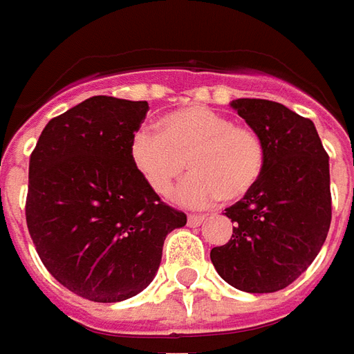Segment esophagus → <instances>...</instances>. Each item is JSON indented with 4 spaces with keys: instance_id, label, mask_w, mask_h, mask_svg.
Returning a JSON list of instances; mask_svg holds the SVG:
<instances>
[{
    "instance_id": "obj_1",
    "label": "esophagus",
    "mask_w": 354,
    "mask_h": 354,
    "mask_svg": "<svg viewBox=\"0 0 354 354\" xmlns=\"http://www.w3.org/2000/svg\"><path fill=\"white\" fill-rule=\"evenodd\" d=\"M205 221V215H198V213H190L189 215V225L190 227H198Z\"/></svg>"
}]
</instances>
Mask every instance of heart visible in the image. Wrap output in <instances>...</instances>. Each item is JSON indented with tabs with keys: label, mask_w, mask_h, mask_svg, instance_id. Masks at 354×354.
<instances>
[{
	"label": "heart",
	"mask_w": 354,
	"mask_h": 354,
	"mask_svg": "<svg viewBox=\"0 0 354 354\" xmlns=\"http://www.w3.org/2000/svg\"><path fill=\"white\" fill-rule=\"evenodd\" d=\"M133 167L152 192L165 196L187 169L177 190L183 204L207 207L240 202L259 187L267 167V147L250 125L215 110L190 104L160 118L158 133L141 127L129 141Z\"/></svg>",
	"instance_id": "1"
}]
</instances>
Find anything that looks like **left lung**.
<instances>
[{"label": "left lung", "instance_id": "left-lung-1", "mask_svg": "<svg viewBox=\"0 0 354 354\" xmlns=\"http://www.w3.org/2000/svg\"><path fill=\"white\" fill-rule=\"evenodd\" d=\"M230 106L263 137L267 167L259 187L225 209L234 223L232 236L209 257L236 290L278 292L307 270L328 236V154L309 118L280 102L236 99Z\"/></svg>", "mask_w": 354, "mask_h": 354}]
</instances>
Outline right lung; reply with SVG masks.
<instances>
[{
  "instance_id": "right-lung-1",
  "label": "right lung",
  "mask_w": 354,
  "mask_h": 354,
  "mask_svg": "<svg viewBox=\"0 0 354 354\" xmlns=\"http://www.w3.org/2000/svg\"><path fill=\"white\" fill-rule=\"evenodd\" d=\"M147 101L97 95L49 120L30 154L26 225L64 288L124 301L152 282L167 232L187 215L149 189L129 158Z\"/></svg>"
}]
</instances>
